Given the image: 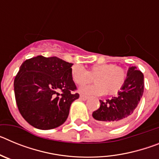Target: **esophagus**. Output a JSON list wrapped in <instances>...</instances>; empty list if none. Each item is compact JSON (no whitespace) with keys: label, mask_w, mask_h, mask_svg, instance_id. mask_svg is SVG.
Segmentation results:
<instances>
[{"label":"esophagus","mask_w":159,"mask_h":159,"mask_svg":"<svg viewBox=\"0 0 159 159\" xmlns=\"http://www.w3.org/2000/svg\"><path fill=\"white\" fill-rule=\"evenodd\" d=\"M80 99H82V100H84V101H86L87 99H88V96H85V95H80Z\"/></svg>","instance_id":"1"}]
</instances>
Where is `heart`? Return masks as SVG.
Segmentation results:
<instances>
[{
  "label": "heart",
  "instance_id": "1",
  "mask_svg": "<svg viewBox=\"0 0 159 159\" xmlns=\"http://www.w3.org/2000/svg\"><path fill=\"white\" fill-rule=\"evenodd\" d=\"M73 81L80 86L91 83L95 78L96 84L93 86L84 87L79 92L85 95H114L122 89L127 75L124 70L114 64H99L90 67L88 71L78 65L73 66L71 70Z\"/></svg>",
  "mask_w": 159,
  "mask_h": 159
}]
</instances>
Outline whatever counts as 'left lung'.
<instances>
[{
    "label": "left lung",
    "instance_id": "left-lung-1",
    "mask_svg": "<svg viewBox=\"0 0 159 159\" xmlns=\"http://www.w3.org/2000/svg\"><path fill=\"white\" fill-rule=\"evenodd\" d=\"M144 91V76L135 66L128 68L126 81L111 99L99 100L100 107L92 113L95 120L103 122L111 127L123 124L133 116Z\"/></svg>",
    "mask_w": 159,
    "mask_h": 159
}]
</instances>
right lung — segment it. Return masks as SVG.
<instances>
[{"mask_svg": "<svg viewBox=\"0 0 159 159\" xmlns=\"http://www.w3.org/2000/svg\"><path fill=\"white\" fill-rule=\"evenodd\" d=\"M72 65L57 57L42 56L21 64L14 80L15 98L20 113L32 127L51 130L66 121L71 104L80 97L73 93L76 87Z\"/></svg>", "mask_w": 159, "mask_h": 159, "instance_id": "1", "label": "right lung"}]
</instances>
